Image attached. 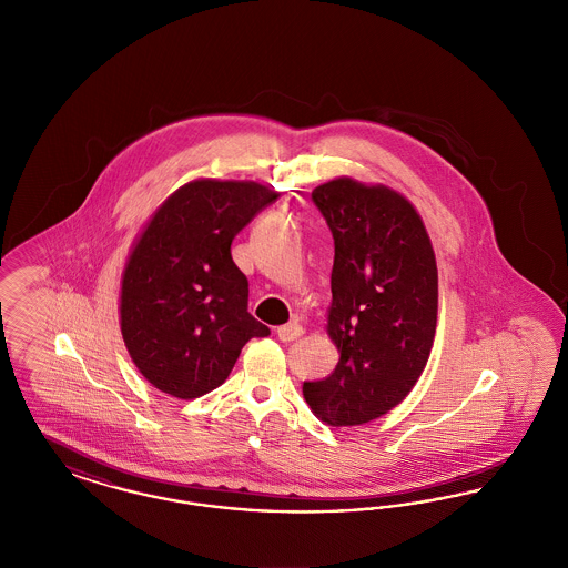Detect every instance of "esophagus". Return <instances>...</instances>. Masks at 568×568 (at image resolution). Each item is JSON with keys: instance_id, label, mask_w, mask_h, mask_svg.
I'll return each mask as SVG.
<instances>
[{"instance_id": "34e87169", "label": "esophagus", "mask_w": 568, "mask_h": 568, "mask_svg": "<svg viewBox=\"0 0 568 568\" xmlns=\"http://www.w3.org/2000/svg\"><path fill=\"white\" fill-rule=\"evenodd\" d=\"M304 334V329H302V325L297 324H285L281 325V327H276V336L283 341V343H290V341H296Z\"/></svg>"}]
</instances>
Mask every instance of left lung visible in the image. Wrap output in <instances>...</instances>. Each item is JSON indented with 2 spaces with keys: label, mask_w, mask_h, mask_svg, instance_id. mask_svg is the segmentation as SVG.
Listing matches in <instances>:
<instances>
[{
  "label": "left lung",
  "mask_w": 568,
  "mask_h": 568,
  "mask_svg": "<svg viewBox=\"0 0 568 568\" xmlns=\"http://www.w3.org/2000/svg\"><path fill=\"white\" fill-rule=\"evenodd\" d=\"M334 236L327 336L334 373L302 385L327 426H362L400 405L433 352L438 271L417 209L385 185L338 176L313 190Z\"/></svg>",
  "instance_id": "obj_1"
}]
</instances>
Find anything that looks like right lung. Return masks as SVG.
I'll list each match as a JSON object with an SVG mask.
<instances>
[{
  "label": "right lung",
  "instance_id": "obj_1",
  "mask_svg": "<svg viewBox=\"0 0 568 568\" xmlns=\"http://www.w3.org/2000/svg\"><path fill=\"white\" fill-rule=\"evenodd\" d=\"M278 191L255 181L195 179L170 193L128 255L119 317L130 357L153 387L181 400L216 389L253 336L248 281L232 241Z\"/></svg>",
  "mask_w": 568,
  "mask_h": 568
}]
</instances>
